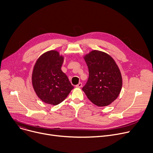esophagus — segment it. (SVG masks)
Returning <instances> with one entry per match:
<instances>
[{
  "label": "esophagus",
  "mask_w": 153,
  "mask_h": 153,
  "mask_svg": "<svg viewBox=\"0 0 153 153\" xmlns=\"http://www.w3.org/2000/svg\"><path fill=\"white\" fill-rule=\"evenodd\" d=\"M82 86V83H81V82H79L78 84H77V85H76V87H79V88L81 87Z\"/></svg>",
  "instance_id": "34e87169"
}]
</instances>
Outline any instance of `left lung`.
Here are the masks:
<instances>
[{"mask_svg":"<svg viewBox=\"0 0 153 153\" xmlns=\"http://www.w3.org/2000/svg\"><path fill=\"white\" fill-rule=\"evenodd\" d=\"M84 59L88 79L82 90L97 106L109 105L117 98L123 85L117 65L111 56L98 50L91 51Z\"/></svg>","mask_w":153,"mask_h":153,"instance_id":"8db88e82","label":"left lung"}]
</instances>
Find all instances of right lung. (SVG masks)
<instances>
[{"mask_svg": "<svg viewBox=\"0 0 153 153\" xmlns=\"http://www.w3.org/2000/svg\"><path fill=\"white\" fill-rule=\"evenodd\" d=\"M63 57L55 50L40 56L34 65L32 82L38 97L44 103L57 105L68 97L74 87L61 69Z\"/></svg>", "mask_w": 153, "mask_h": 153, "instance_id": "right-lung-1", "label": "right lung"}]
</instances>
